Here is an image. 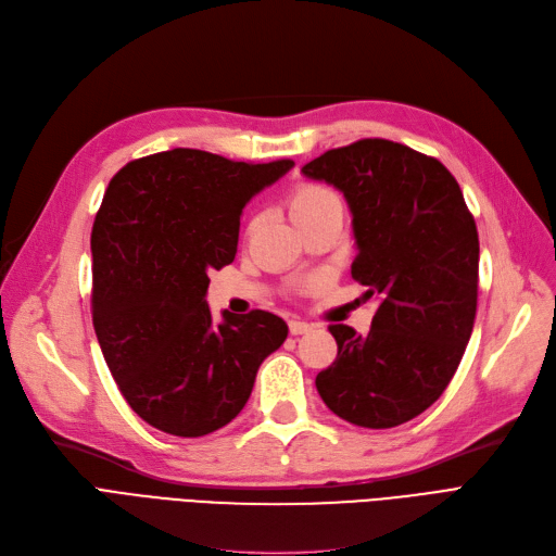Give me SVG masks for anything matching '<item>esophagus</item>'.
I'll use <instances>...</instances> for the list:
<instances>
[{"mask_svg": "<svg viewBox=\"0 0 556 556\" xmlns=\"http://www.w3.org/2000/svg\"><path fill=\"white\" fill-rule=\"evenodd\" d=\"M289 330H291L293 337H298V334L309 332L312 325H309V323H302V320H291V323H289Z\"/></svg>", "mask_w": 556, "mask_h": 556, "instance_id": "obj_1", "label": "esophagus"}]
</instances>
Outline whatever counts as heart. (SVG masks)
Returning a JSON list of instances; mask_svg holds the SVG:
<instances>
[{
    "label": "heart",
    "instance_id": "1",
    "mask_svg": "<svg viewBox=\"0 0 556 556\" xmlns=\"http://www.w3.org/2000/svg\"><path fill=\"white\" fill-rule=\"evenodd\" d=\"M332 203H341L332 190H327V188H323V185H316V182H302V185H298L295 192L289 199V211H291V217L298 222V219L320 213L323 208H327V205H332Z\"/></svg>",
    "mask_w": 556,
    "mask_h": 556
}]
</instances>
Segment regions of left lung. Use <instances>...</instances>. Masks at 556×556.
Segmentation results:
<instances>
[{
  "label": "left lung",
  "mask_w": 556,
  "mask_h": 556,
  "mask_svg": "<svg viewBox=\"0 0 556 556\" xmlns=\"http://www.w3.org/2000/svg\"><path fill=\"white\" fill-rule=\"evenodd\" d=\"M353 213V277L380 304L368 334L330 325L339 353L316 376L325 405L362 428H394L433 405L471 337L479 233L460 185L435 157L359 139L304 164Z\"/></svg>",
  "instance_id": "obj_1"
}]
</instances>
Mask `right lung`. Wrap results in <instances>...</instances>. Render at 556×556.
I'll return each mask as SVG.
<instances>
[{
  "label": "right lung",
  "mask_w": 556,
  "mask_h": 556,
  "mask_svg": "<svg viewBox=\"0 0 556 556\" xmlns=\"http://www.w3.org/2000/svg\"><path fill=\"white\" fill-rule=\"evenodd\" d=\"M293 164L174 149L110 180L91 231L93 327L123 399L162 433L201 438L236 419L289 337L261 309L215 323L205 293L236 258L244 205Z\"/></svg>",
  "instance_id": "right-lung-1"
}]
</instances>
